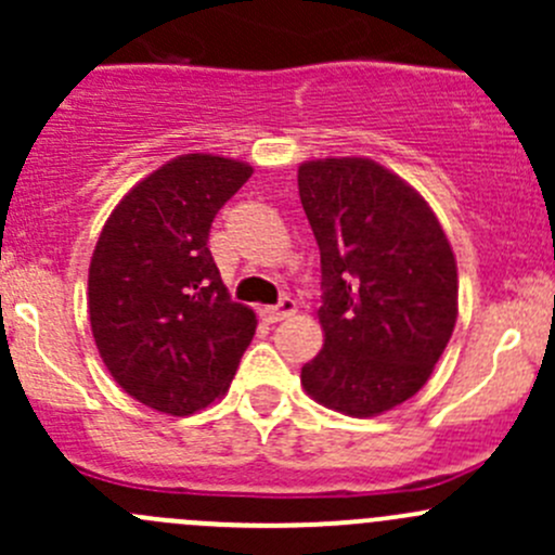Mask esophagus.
Instances as JSON below:
<instances>
[{
  "instance_id": "esophagus-1",
  "label": "esophagus",
  "mask_w": 555,
  "mask_h": 555,
  "mask_svg": "<svg viewBox=\"0 0 555 555\" xmlns=\"http://www.w3.org/2000/svg\"><path fill=\"white\" fill-rule=\"evenodd\" d=\"M260 313H262V319H266V322H282V319L293 317V313H295V300L293 298H282L276 306H266V309H260Z\"/></svg>"
}]
</instances>
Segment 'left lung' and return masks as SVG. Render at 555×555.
Returning <instances> with one entry per match:
<instances>
[{
	"label": "left lung",
	"mask_w": 555,
	"mask_h": 555,
	"mask_svg": "<svg viewBox=\"0 0 555 555\" xmlns=\"http://www.w3.org/2000/svg\"><path fill=\"white\" fill-rule=\"evenodd\" d=\"M298 190L322 257L324 330L300 384L324 408L378 416L427 384L449 344L451 244L427 201L376 160H309Z\"/></svg>",
	"instance_id": "1"
}]
</instances>
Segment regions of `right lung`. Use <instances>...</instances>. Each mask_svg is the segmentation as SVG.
Segmentation results:
<instances>
[{
  "label": "right lung",
  "mask_w": 555,
  "mask_h": 555,
  "mask_svg": "<svg viewBox=\"0 0 555 555\" xmlns=\"http://www.w3.org/2000/svg\"><path fill=\"white\" fill-rule=\"evenodd\" d=\"M251 177L220 155H179L106 220L88 271V311L106 371L144 405L188 416L225 395L255 335L209 251L217 211Z\"/></svg>",
  "instance_id": "1"
}]
</instances>
